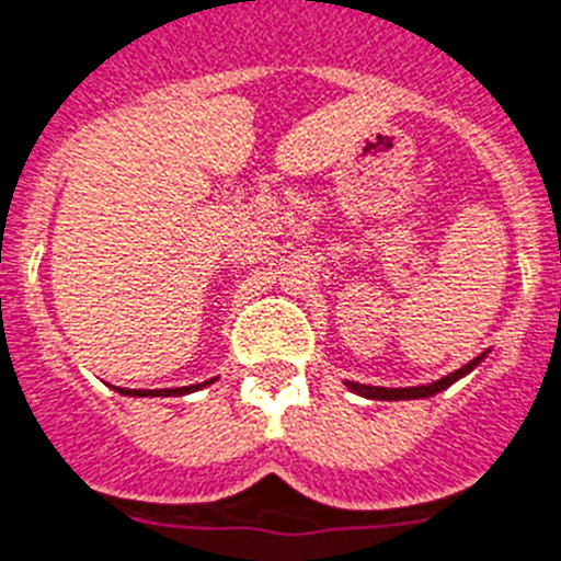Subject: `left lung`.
<instances>
[{
  "label": "left lung",
  "instance_id": "1",
  "mask_svg": "<svg viewBox=\"0 0 561 561\" xmlns=\"http://www.w3.org/2000/svg\"><path fill=\"white\" fill-rule=\"evenodd\" d=\"M483 358L485 355H477L474 362H469L466 367L455 369V373H449V375H443L440 381L423 383V387H401V389L396 387L392 389V387H369V383H358V381H344V387H347L350 392H355V396L373 398V401H417V398H432V396H437V392H443V389H449L457 378L469 375L477 364L483 362Z\"/></svg>",
  "mask_w": 561,
  "mask_h": 561
}]
</instances>
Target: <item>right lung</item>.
I'll use <instances>...</instances> for the list:
<instances>
[{
    "label": "right lung",
    "mask_w": 561,
    "mask_h": 561,
    "mask_svg": "<svg viewBox=\"0 0 561 561\" xmlns=\"http://www.w3.org/2000/svg\"><path fill=\"white\" fill-rule=\"evenodd\" d=\"M211 381H203V383H194V387H180V389H124V387H115V392H121V396H135V398H146V396H152V398H169V396H186V392H197V389L208 387Z\"/></svg>",
    "instance_id": "add662e5"
}]
</instances>
